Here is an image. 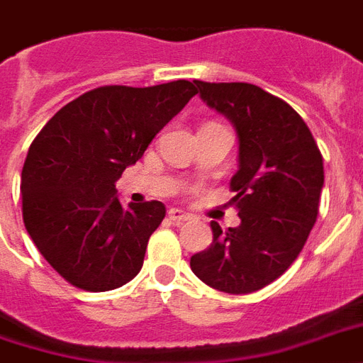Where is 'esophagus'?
Instances as JSON below:
<instances>
[{"mask_svg": "<svg viewBox=\"0 0 363 363\" xmlns=\"http://www.w3.org/2000/svg\"><path fill=\"white\" fill-rule=\"evenodd\" d=\"M167 215H169V220L177 222V224L190 220V215H188V213H184V211H181V209H169V213H167Z\"/></svg>", "mask_w": 363, "mask_h": 363, "instance_id": "obj_1", "label": "esophagus"}]
</instances>
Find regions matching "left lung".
<instances>
[{
	"mask_svg": "<svg viewBox=\"0 0 363 363\" xmlns=\"http://www.w3.org/2000/svg\"><path fill=\"white\" fill-rule=\"evenodd\" d=\"M199 98L232 122L239 169L230 186L241 224L213 222V242L194 254V275L215 290L250 294L284 273L315 226L324 186L322 154L303 118L247 82L196 81Z\"/></svg>",
	"mask_w": 363,
	"mask_h": 363,
	"instance_id": "obj_1",
	"label": "left lung"
}]
</instances>
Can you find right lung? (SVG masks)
<instances>
[{
	"label": "right lung",
	"instance_id": "add662e5",
	"mask_svg": "<svg viewBox=\"0 0 363 363\" xmlns=\"http://www.w3.org/2000/svg\"><path fill=\"white\" fill-rule=\"evenodd\" d=\"M196 94L190 81L96 88L62 107L33 139L20 182L24 226L73 286L107 292L141 271L165 207H124L115 184Z\"/></svg>",
	"mask_w": 363,
	"mask_h": 363
}]
</instances>
